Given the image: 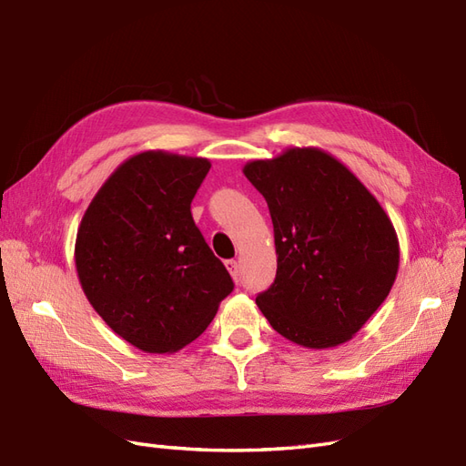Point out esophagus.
Instances as JSON below:
<instances>
[{
	"label": "esophagus",
	"mask_w": 466,
	"mask_h": 466,
	"mask_svg": "<svg viewBox=\"0 0 466 466\" xmlns=\"http://www.w3.org/2000/svg\"><path fill=\"white\" fill-rule=\"evenodd\" d=\"M225 267H228V270L231 272V279L235 282L241 280V268H238V262L237 260H228V262H225Z\"/></svg>",
	"instance_id": "esophagus-1"
}]
</instances>
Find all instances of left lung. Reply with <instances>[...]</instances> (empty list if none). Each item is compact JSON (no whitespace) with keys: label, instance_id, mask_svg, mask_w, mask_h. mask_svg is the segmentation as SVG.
<instances>
[{"label":"left lung","instance_id":"left-lung-1","mask_svg":"<svg viewBox=\"0 0 466 466\" xmlns=\"http://www.w3.org/2000/svg\"><path fill=\"white\" fill-rule=\"evenodd\" d=\"M243 172L274 225L276 279L257 306L274 331L306 349L353 339L396 280L400 243L369 187L318 147L248 160Z\"/></svg>","mask_w":466,"mask_h":466}]
</instances>
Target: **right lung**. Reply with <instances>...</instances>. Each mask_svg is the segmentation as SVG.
I'll return each mask as SVG.
<instances>
[{"label": "right lung", "instance_id": "1", "mask_svg": "<svg viewBox=\"0 0 466 466\" xmlns=\"http://www.w3.org/2000/svg\"><path fill=\"white\" fill-rule=\"evenodd\" d=\"M209 168L202 157L137 153L111 172L78 225L74 262L87 301L145 353L192 343L233 290L190 211Z\"/></svg>", "mask_w": 466, "mask_h": 466}]
</instances>
